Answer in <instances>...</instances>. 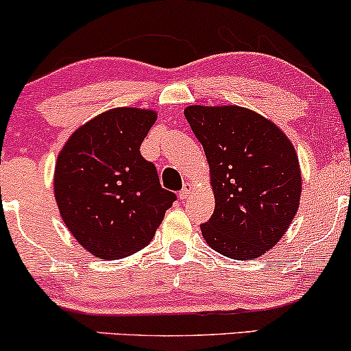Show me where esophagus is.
Listing matches in <instances>:
<instances>
[{"mask_svg":"<svg viewBox=\"0 0 351 351\" xmlns=\"http://www.w3.org/2000/svg\"><path fill=\"white\" fill-rule=\"evenodd\" d=\"M193 193V184L191 183H184L183 189L180 191V199H186V197L191 196Z\"/></svg>","mask_w":351,"mask_h":351,"instance_id":"esophagus-1","label":"esophagus"}]
</instances>
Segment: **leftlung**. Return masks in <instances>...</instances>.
I'll list each match as a JSON object with an SVG mask.
<instances>
[{
  "mask_svg": "<svg viewBox=\"0 0 351 351\" xmlns=\"http://www.w3.org/2000/svg\"><path fill=\"white\" fill-rule=\"evenodd\" d=\"M209 163L216 208L201 232L213 250L252 260L280 242L301 201V167L288 135L240 106H188Z\"/></svg>",
  "mask_w": 351,
  "mask_h": 351,
  "instance_id": "8db88e82",
  "label": "left lung"
}]
</instances>
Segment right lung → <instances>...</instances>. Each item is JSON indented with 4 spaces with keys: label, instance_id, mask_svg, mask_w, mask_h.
<instances>
[{
    "label": "right lung",
    "instance_id": "add662e5",
    "mask_svg": "<svg viewBox=\"0 0 351 351\" xmlns=\"http://www.w3.org/2000/svg\"><path fill=\"white\" fill-rule=\"evenodd\" d=\"M157 112L114 108L80 125L62 147L53 173L60 216L93 256L117 260L152 242L176 194L160 186L141 145Z\"/></svg>",
    "mask_w": 351,
    "mask_h": 351
}]
</instances>
